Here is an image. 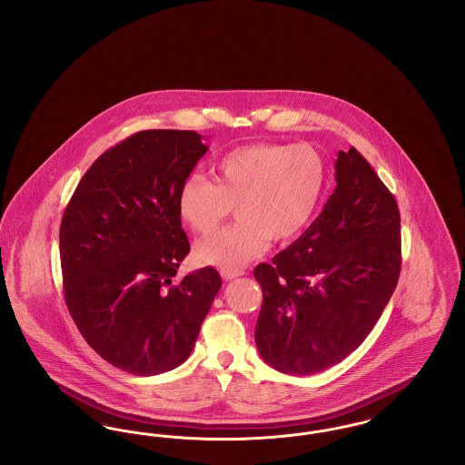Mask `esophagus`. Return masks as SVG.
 <instances>
[{
	"label": "esophagus",
	"mask_w": 465,
	"mask_h": 465,
	"mask_svg": "<svg viewBox=\"0 0 465 465\" xmlns=\"http://www.w3.org/2000/svg\"><path fill=\"white\" fill-rule=\"evenodd\" d=\"M243 275V270H222V277L224 281H232Z\"/></svg>",
	"instance_id": "1"
}]
</instances>
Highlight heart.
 I'll use <instances>...</instances> for the list:
<instances>
[{"label":"heart","instance_id":"heart-1","mask_svg":"<svg viewBox=\"0 0 465 465\" xmlns=\"http://www.w3.org/2000/svg\"><path fill=\"white\" fill-rule=\"evenodd\" d=\"M213 181L188 174L177 193L181 220L211 233L235 203L239 222L197 243L202 265L241 270L260 256L270 239H296L313 218L324 192L326 169L309 144L252 143L233 148L211 165Z\"/></svg>","mask_w":465,"mask_h":465}]
</instances>
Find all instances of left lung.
<instances>
[{"label": "left lung", "instance_id": "1", "mask_svg": "<svg viewBox=\"0 0 465 465\" xmlns=\"http://www.w3.org/2000/svg\"><path fill=\"white\" fill-rule=\"evenodd\" d=\"M336 188L303 235L254 268L263 291L254 340L268 366L321 373L364 341L401 272L398 203L355 148L338 152Z\"/></svg>", "mask_w": 465, "mask_h": 465}]
</instances>
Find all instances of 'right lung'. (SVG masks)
<instances>
[{"label":"right lung","instance_id":"add662e5","mask_svg":"<svg viewBox=\"0 0 465 465\" xmlns=\"http://www.w3.org/2000/svg\"><path fill=\"white\" fill-rule=\"evenodd\" d=\"M195 131H143L99 156L67 203L61 266L67 310L90 347L131 375L165 373L192 354L222 288L190 252L177 193L209 150Z\"/></svg>","mask_w":465,"mask_h":465}]
</instances>
